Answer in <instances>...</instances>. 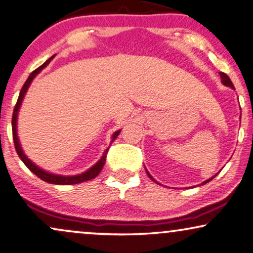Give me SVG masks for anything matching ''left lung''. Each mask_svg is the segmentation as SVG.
Here are the masks:
<instances>
[{
    "mask_svg": "<svg viewBox=\"0 0 253 253\" xmlns=\"http://www.w3.org/2000/svg\"><path fill=\"white\" fill-rule=\"evenodd\" d=\"M219 75H220V79H222V83H223V84L226 85V86H229V87H232V88H233V84H232L231 79H230L229 77H228V75H225L224 72H219ZM146 172H147V175H148V176H149V178H152V180L154 181V178H153L152 176H150V174H149V172L147 171V170H146ZM215 176H216V175H215ZM215 176H213V177H215ZM213 177L210 178V180H207V181H204L202 184H206V183H208V182H209V181H211Z\"/></svg>",
    "mask_w": 253,
    "mask_h": 253,
    "instance_id": "obj_1",
    "label": "left lung"
}]
</instances>
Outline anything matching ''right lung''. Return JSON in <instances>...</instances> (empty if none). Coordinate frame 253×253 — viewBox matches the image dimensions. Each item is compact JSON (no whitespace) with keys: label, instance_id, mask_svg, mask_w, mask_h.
<instances>
[{"label":"right lung","instance_id":"add662e5","mask_svg":"<svg viewBox=\"0 0 253 253\" xmlns=\"http://www.w3.org/2000/svg\"><path fill=\"white\" fill-rule=\"evenodd\" d=\"M53 57H51L46 60L45 63L43 64V65H41L40 68L35 70L30 73V76L28 77L27 82L24 83L23 87H22L21 92H20V95H18V99H17V103L15 105V108H14V113H12V119H11V126H12V139H14V145H15V148H16V152H17L18 156H20V159L22 161L24 162V165L27 166V167L30 169L31 171L34 172L36 176H38L41 178V180L47 182V183H52V184H77V183H82V182H85V181H88V180H92V178H94L95 176H98L99 172L101 171V169H103L104 165H105V161H106V155H107V152L108 149L105 150L103 158H101L99 161L95 164L93 167H91L88 169L87 171L83 172V174H79V175H75V176H62V175H55V174H50V172H46L45 170H43V169L38 168L37 166H35L33 162L29 160L25 154L23 153V150L21 148V145H20V141H18V137H17V129H16V125H17V114H18V110H20V106L22 104V100H23L24 98V94L25 92H27V89L29 86H30L31 82H33V79L36 77L37 73H40L42 70H43L47 64L50 63V60L52 59ZM121 132L120 130H117L116 133L112 135V142L114 141V140L117 139V136L119 135V133ZM111 142V143H112Z\"/></svg>","mask_w":253,"mask_h":253}]
</instances>
